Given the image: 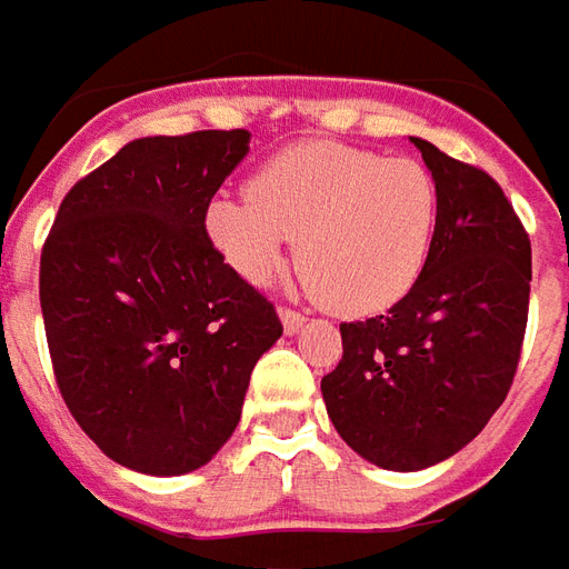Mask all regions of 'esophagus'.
Here are the masks:
<instances>
[{"label": "esophagus", "instance_id": "esophagus-1", "mask_svg": "<svg viewBox=\"0 0 569 569\" xmlns=\"http://www.w3.org/2000/svg\"><path fill=\"white\" fill-rule=\"evenodd\" d=\"M278 318H281V325H284L288 333H297V330L303 328V321H306L303 312H297V309H291V306H278Z\"/></svg>", "mask_w": 569, "mask_h": 569}]
</instances>
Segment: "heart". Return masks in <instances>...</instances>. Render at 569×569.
<instances>
[{
    "mask_svg": "<svg viewBox=\"0 0 569 569\" xmlns=\"http://www.w3.org/2000/svg\"><path fill=\"white\" fill-rule=\"evenodd\" d=\"M208 239L244 281L266 284L297 239V266L321 303L373 316L398 303L429 263L438 187L413 159L342 143H300L266 162L244 199L217 196Z\"/></svg>",
    "mask_w": 569,
    "mask_h": 569,
    "instance_id": "1",
    "label": "heart"
}]
</instances>
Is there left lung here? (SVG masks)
<instances>
[{
    "label": "left lung",
    "instance_id": "left-lung-1",
    "mask_svg": "<svg viewBox=\"0 0 569 569\" xmlns=\"http://www.w3.org/2000/svg\"><path fill=\"white\" fill-rule=\"evenodd\" d=\"M438 187V229L417 284L386 312L342 321L321 380L346 445L392 471L453 457L497 413L521 361L530 236L493 177L413 137Z\"/></svg>",
    "mask_w": 569,
    "mask_h": 569
}]
</instances>
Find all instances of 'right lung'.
Returning <instances> with one entry per match:
<instances>
[{"label": "right lung", "mask_w": 569, "mask_h": 569, "mask_svg": "<svg viewBox=\"0 0 569 569\" xmlns=\"http://www.w3.org/2000/svg\"><path fill=\"white\" fill-rule=\"evenodd\" d=\"M251 134L140 137L63 196L39 263L54 380L119 466L187 475L227 445L276 306L204 229Z\"/></svg>", "instance_id": "1"}]
</instances>
